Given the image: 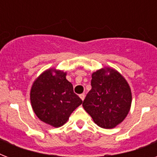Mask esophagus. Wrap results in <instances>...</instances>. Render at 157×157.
I'll return each instance as SVG.
<instances>
[{
    "label": "esophagus",
    "instance_id": "1",
    "mask_svg": "<svg viewBox=\"0 0 157 157\" xmlns=\"http://www.w3.org/2000/svg\"><path fill=\"white\" fill-rule=\"evenodd\" d=\"M80 98H81V99L82 101L84 100V99H85V97H86V96H85V94H80Z\"/></svg>",
    "mask_w": 157,
    "mask_h": 157
}]
</instances>
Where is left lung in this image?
<instances>
[{"label": "left lung", "instance_id": "1", "mask_svg": "<svg viewBox=\"0 0 157 157\" xmlns=\"http://www.w3.org/2000/svg\"><path fill=\"white\" fill-rule=\"evenodd\" d=\"M91 87L82 104L84 109L99 127L115 128L130 110L129 85L116 69L104 67L92 73Z\"/></svg>", "mask_w": 157, "mask_h": 157}]
</instances>
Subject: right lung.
I'll list each match as a JSON object with an SVG mask.
<instances>
[{
	"instance_id": "add662e5",
	"label": "right lung",
	"mask_w": 157,
	"mask_h": 157,
	"mask_svg": "<svg viewBox=\"0 0 157 157\" xmlns=\"http://www.w3.org/2000/svg\"><path fill=\"white\" fill-rule=\"evenodd\" d=\"M66 76L67 72L62 70L49 68L36 79L31 88L34 113L41 121L55 128L63 125L82 103Z\"/></svg>"
}]
</instances>
